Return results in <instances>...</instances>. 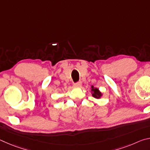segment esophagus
<instances>
[{"mask_svg":"<svg viewBox=\"0 0 150 150\" xmlns=\"http://www.w3.org/2000/svg\"><path fill=\"white\" fill-rule=\"evenodd\" d=\"M81 85H82V82L79 81H78V82L75 83L74 84V86H75V87H81Z\"/></svg>","mask_w":150,"mask_h":150,"instance_id":"esophagus-1","label":"esophagus"}]
</instances>
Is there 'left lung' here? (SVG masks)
<instances>
[{
  "instance_id": "left-lung-1",
  "label": "left lung",
  "mask_w": 150,
  "mask_h": 150,
  "mask_svg": "<svg viewBox=\"0 0 150 150\" xmlns=\"http://www.w3.org/2000/svg\"><path fill=\"white\" fill-rule=\"evenodd\" d=\"M92 91H93V92H94V93H93V96H94V97L97 98H100V96H101V93H100V91H98V88H94L93 86V87H92Z\"/></svg>"
}]
</instances>
